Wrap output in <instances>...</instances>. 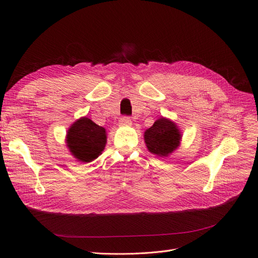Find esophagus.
<instances>
[{"instance_id":"obj_1","label":"esophagus","mask_w":258,"mask_h":258,"mask_svg":"<svg viewBox=\"0 0 258 258\" xmlns=\"http://www.w3.org/2000/svg\"><path fill=\"white\" fill-rule=\"evenodd\" d=\"M131 123H132V121L130 119V117H128V116H122L119 119L120 126H131Z\"/></svg>"}]
</instances>
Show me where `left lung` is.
<instances>
[{
  "label": "left lung",
  "instance_id": "obj_1",
  "mask_svg": "<svg viewBox=\"0 0 258 258\" xmlns=\"http://www.w3.org/2000/svg\"><path fill=\"white\" fill-rule=\"evenodd\" d=\"M144 140L148 151L161 157L176 150L181 141V135L173 121L162 117L145 131Z\"/></svg>",
  "mask_w": 258,
  "mask_h": 258
}]
</instances>
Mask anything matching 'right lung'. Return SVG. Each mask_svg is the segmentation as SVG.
<instances>
[{"label": "right lung", "instance_id": "add662e5", "mask_svg": "<svg viewBox=\"0 0 258 258\" xmlns=\"http://www.w3.org/2000/svg\"><path fill=\"white\" fill-rule=\"evenodd\" d=\"M67 143L76 159L90 162L104 150L106 132L103 127H100L87 117H83L69 129Z\"/></svg>", "mask_w": 258, "mask_h": 258}]
</instances>
